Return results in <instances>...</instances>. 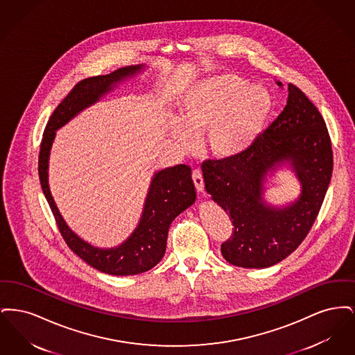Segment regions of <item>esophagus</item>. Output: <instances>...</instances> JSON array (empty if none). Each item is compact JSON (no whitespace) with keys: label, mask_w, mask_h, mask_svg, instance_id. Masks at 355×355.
Listing matches in <instances>:
<instances>
[{"label":"esophagus","mask_w":355,"mask_h":355,"mask_svg":"<svg viewBox=\"0 0 355 355\" xmlns=\"http://www.w3.org/2000/svg\"><path fill=\"white\" fill-rule=\"evenodd\" d=\"M193 181H194V185H196V189H197V191L198 193H202L203 191V178H202V173H201V170L200 169H194L193 170Z\"/></svg>","instance_id":"34e87169"}]
</instances>
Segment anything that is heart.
<instances>
[{
	"instance_id": "1",
	"label": "heart",
	"mask_w": 355,
	"mask_h": 355,
	"mask_svg": "<svg viewBox=\"0 0 355 355\" xmlns=\"http://www.w3.org/2000/svg\"><path fill=\"white\" fill-rule=\"evenodd\" d=\"M274 97L262 85L233 73L205 77L187 86L178 98V119L166 130L186 152L205 133V145L216 158L233 159L250 150L268 129Z\"/></svg>"
}]
</instances>
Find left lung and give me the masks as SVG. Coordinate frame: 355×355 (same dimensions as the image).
Wrapping results in <instances>:
<instances>
[{
  "instance_id": "1",
  "label": "left lung",
  "mask_w": 355,
  "mask_h": 355,
  "mask_svg": "<svg viewBox=\"0 0 355 355\" xmlns=\"http://www.w3.org/2000/svg\"><path fill=\"white\" fill-rule=\"evenodd\" d=\"M287 94L284 112L250 150L203 164L206 191L233 220L234 232L220 253L234 266L265 269L293 253L317 218L331 180V142L321 113L297 86L287 85ZM279 171H290L302 185L300 196L284 205L264 197Z\"/></svg>"
}]
</instances>
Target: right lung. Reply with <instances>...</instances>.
Wrapping results in <instances>:
<instances>
[{"label":"right lung","instance_id":"add662e5","mask_svg":"<svg viewBox=\"0 0 355 355\" xmlns=\"http://www.w3.org/2000/svg\"><path fill=\"white\" fill-rule=\"evenodd\" d=\"M148 68L145 64L117 69L106 76L86 78L53 112L45 128L38 157V175L42 191L51 205L53 216L69 248L87 265L110 275H135L153 269L165 255L170 223L196 202L197 193L191 169L175 165L153 174L144 202L141 218L123 242L113 248H98L85 241L70 229L51 196L49 187V158L55 132L65 126L85 109L101 101L119 86L133 84Z\"/></svg>","mask_w":355,"mask_h":355}]
</instances>
